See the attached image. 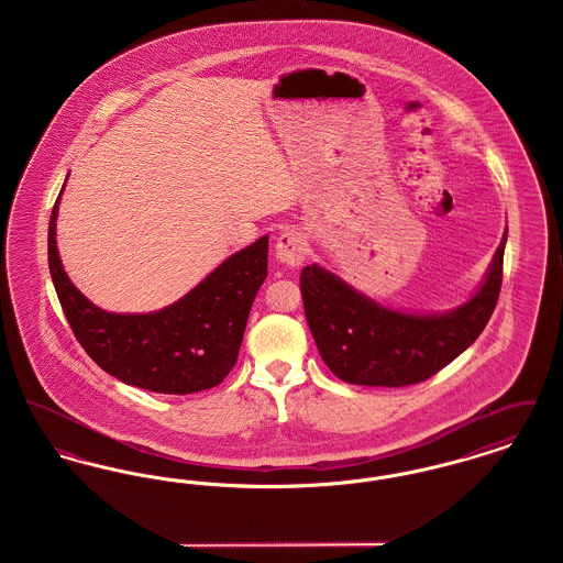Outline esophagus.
Returning <instances> with one entry per match:
<instances>
[{
	"label": "esophagus",
	"mask_w": 563,
	"mask_h": 563,
	"mask_svg": "<svg viewBox=\"0 0 563 563\" xmlns=\"http://www.w3.org/2000/svg\"><path fill=\"white\" fill-rule=\"evenodd\" d=\"M274 251H276V257H278L283 264H287V266H291V268H297V266H301V262H303V257H306V236H303L299 230H295V228H287V230L276 239Z\"/></svg>",
	"instance_id": "34e87169"
}]
</instances>
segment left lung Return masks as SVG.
Returning a JSON list of instances; mask_svg holds the SVG:
<instances>
[{
  "instance_id": "obj_1",
  "label": "left lung",
  "mask_w": 563,
  "mask_h": 563,
  "mask_svg": "<svg viewBox=\"0 0 563 563\" xmlns=\"http://www.w3.org/2000/svg\"><path fill=\"white\" fill-rule=\"evenodd\" d=\"M507 230L479 289L448 312H401L356 291L319 264L299 276L306 321L324 365L349 384L409 386L441 372L489 321L503 285Z\"/></svg>"
}]
</instances>
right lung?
<instances>
[{
  "label": "right lung",
  "instance_id": "obj_1",
  "mask_svg": "<svg viewBox=\"0 0 563 563\" xmlns=\"http://www.w3.org/2000/svg\"><path fill=\"white\" fill-rule=\"evenodd\" d=\"M60 194L48 225V266L63 312L88 356L120 382L162 395H191L223 382L236 365L253 299L268 276V236L230 255L175 303L118 314L95 306L63 269L56 249Z\"/></svg>",
  "mask_w": 563,
  "mask_h": 563
}]
</instances>
